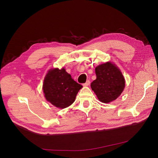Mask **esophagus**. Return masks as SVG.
Listing matches in <instances>:
<instances>
[{"instance_id":"1","label":"esophagus","mask_w":158,"mask_h":158,"mask_svg":"<svg viewBox=\"0 0 158 158\" xmlns=\"http://www.w3.org/2000/svg\"><path fill=\"white\" fill-rule=\"evenodd\" d=\"M89 83H90L89 80H87V81H86V82L84 83V84H83V85H84V86H87V85H88L89 84Z\"/></svg>"}]
</instances>
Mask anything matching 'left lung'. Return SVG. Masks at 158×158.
Masks as SVG:
<instances>
[{
  "label": "left lung",
  "instance_id": "obj_1",
  "mask_svg": "<svg viewBox=\"0 0 158 158\" xmlns=\"http://www.w3.org/2000/svg\"><path fill=\"white\" fill-rule=\"evenodd\" d=\"M96 79L91 83V88L100 102L109 103L121 94L125 86L123 76L115 65L107 62L95 68Z\"/></svg>",
  "mask_w": 158,
  "mask_h": 158
}]
</instances>
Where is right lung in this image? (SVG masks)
<instances>
[{"label":"right lung","instance_id":"add662e5","mask_svg":"<svg viewBox=\"0 0 158 158\" xmlns=\"http://www.w3.org/2000/svg\"><path fill=\"white\" fill-rule=\"evenodd\" d=\"M82 88V85L72 78L64 69L50 70L45 76L43 85L46 99L60 109L70 106Z\"/></svg>","mask_w":158,"mask_h":158}]
</instances>
